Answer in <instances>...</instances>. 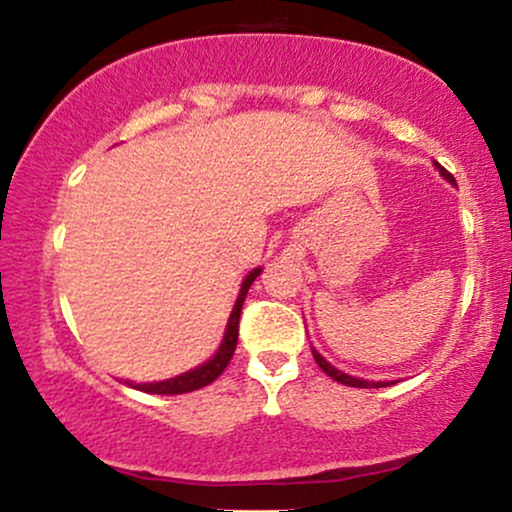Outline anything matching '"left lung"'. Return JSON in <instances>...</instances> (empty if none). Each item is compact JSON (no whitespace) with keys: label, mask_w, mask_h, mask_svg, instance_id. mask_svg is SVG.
<instances>
[{"label":"left lung","mask_w":512,"mask_h":512,"mask_svg":"<svg viewBox=\"0 0 512 512\" xmlns=\"http://www.w3.org/2000/svg\"><path fill=\"white\" fill-rule=\"evenodd\" d=\"M436 168L440 170V175H443L445 180H448V182H452V185H455V178H452V175L448 173V170H445L443 166H438V163H436ZM313 356H315L317 366H320L322 370H325V373L330 375L332 380H337V383H342V385H349V387H385V385H387V383H370V380H361V378H354V375H349V373H342V370L334 368L332 363H327L325 358H322L320 354H317L315 349H313Z\"/></svg>","instance_id":"left-lung-1"}]
</instances>
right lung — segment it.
<instances>
[{"label": "right lung", "instance_id": "obj_1", "mask_svg": "<svg viewBox=\"0 0 512 512\" xmlns=\"http://www.w3.org/2000/svg\"><path fill=\"white\" fill-rule=\"evenodd\" d=\"M260 272L262 269L257 267V269H252L248 276H245L243 286H240V293H238V301H236V305H233L231 317H228L223 342L219 346V351H216V354L211 356L207 363H202V366H197L195 370H187V373L178 375V378L161 380V383H142V385L127 383V385L137 387V390H142V392H149V395H182V392H192V390H199V387H207L209 383H214L223 370H226L228 361L233 358V351H236L240 310H243V301H245V296H248L252 281L260 276Z\"/></svg>", "mask_w": 512, "mask_h": 512}]
</instances>
